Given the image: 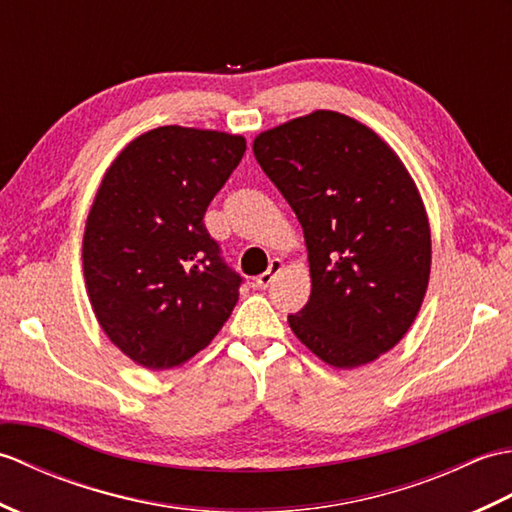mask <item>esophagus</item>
Masks as SVG:
<instances>
[{
  "instance_id": "1",
  "label": "esophagus",
  "mask_w": 512,
  "mask_h": 512,
  "mask_svg": "<svg viewBox=\"0 0 512 512\" xmlns=\"http://www.w3.org/2000/svg\"><path fill=\"white\" fill-rule=\"evenodd\" d=\"M281 270H284V262H281V259H273L266 273L255 277V286H257V288H268L270 284H273V279L281 273Z\"/></svg>"
}]
</instances>
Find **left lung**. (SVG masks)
Here are the masks:
<instances>
[{
	"label": "left lung",
	"instance_id": "8db88e82",
	"mask_svg": "<svg viewBox=\"0 0 512 512\" xmlns=\"http://www.w3.org/2000/svg\"><path fill=\"white\" fill-rule=\"evenodd\" d=\"M297 213L312 292L288 323L336 369L376 361L416 321L431 275V228L398 154L352 116L317 110L253 140Z\"/></svg>",
	"mask_w": 512,
	"mask_h": 512
}]
</instances>
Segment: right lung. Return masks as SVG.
Masks as SVG:
<instances>
[{
    "label": "right lung",
    "instance_id": "1",
    "mask_svg": "<svg viewBox=\"0 0 512 512\" xmlns=\"http://www.w3.org/2000/svg\"><path fill=\"white\" fill-rule=\"evenodd\" d=\"M244 151V136L165 125L107 167L85 222L83 277L101 330L134 363L180 367L231 317L242 279L202 217Z\"/></svg>",
    "mask_w": 512,
    "mask_h": 512
}]
</instances>
